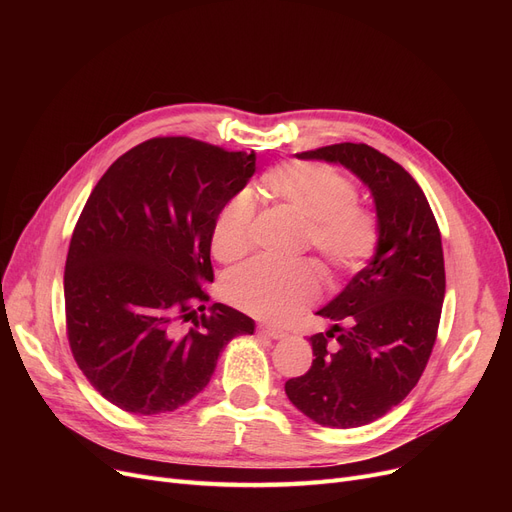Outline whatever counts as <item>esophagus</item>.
Returning a JSON list of instances; mask_svg holds the SVG:
<instances>
[{
	"label": "esophagus",
	"mask_w": 512,
	"mask_h": 512,
	"mask_svg": "<svg viewBox=\"0 0 512 512\" xmlns=\"http://www.w3.org/2000/svg\"><path fill=\"white\" fill-rule=\"evenodd\" d=\"M257 332L263 334V336H267V338H272V340H280V338L286 336L282 330L272 328V326H257Z\"/></svg>",
	"instance_id": "34e87169"
}]
</instances>
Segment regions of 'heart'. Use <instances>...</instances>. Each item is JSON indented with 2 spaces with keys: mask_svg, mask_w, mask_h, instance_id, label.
<instances>
[{
  "mask_svg": "<svg viewBox=\"0 0 512 512\" xmlns=\"http://www.w3.org/2000/svg\"><path fill=\"white\" fill-rule=\"evenodd\" d=\"M261 186L278 205L307 220V245L319 253L330 276L359 272L378 251V215L357 203L355 184L334 168L311 161H290L267 170ZM253 224V197L249 193L234 195L213 222V257L230 263L247 255ZM317 290L319 278L311 263L251 261L224 280V297L230 305L276 324L311 305Z\"/></svg>",
  "mask_w": 512,
  "mask_h": 512,
  "instance_id": "1",
  "label": "heart"
}]
</instances>
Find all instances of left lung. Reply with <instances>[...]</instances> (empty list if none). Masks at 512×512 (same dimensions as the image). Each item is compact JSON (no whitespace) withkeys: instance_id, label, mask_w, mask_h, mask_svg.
<instances>
[{"instance_id":"left-lung-1","label":"left lung","mask_w":512,"mask_h":512,"mask_svg":"<svg viewBox=\"0 0 512 512\" xmlns=\"http://www.w3.org/2000/svg\"><path fill=\"white\" fill-rule=\"evenodd\" d=\"M351 170L371 191L380 220L373 259L317 315L313 363L286 382L290 402L324 427H361L384 417L417 386L436 344L446 292L440 228L415 178L365 143L297 153Z\"/></svg>"}]
</instances>
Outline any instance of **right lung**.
Here are the masks:
<instances>
[{
  "mask_svg": "<svg viewBox=\"0 0 512 512\" xmlns=\"http://www.w3.org/2000/svg\"><path fill=\"white\" fill-rule=\"evenodd\" d=\"M255 174V153L157 137L110 166L80 213L64 270L66 334L91 386L122 411L170 413L211 380L255 321L205 309L211 230Z\"/></svg>",
  "mask_w": 512,
  "mask_h": 512,
  "instance_id": "add662e5",
  "label": "right lung"
}]
</instances>
